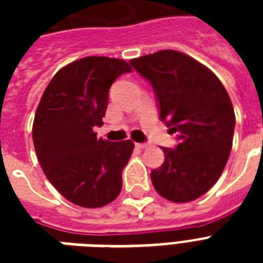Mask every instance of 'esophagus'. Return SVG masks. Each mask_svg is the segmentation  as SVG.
I'll return each mask as SVG.
<instances>
[{"label": "esophagus", "instance_id": "34e87169", "mask_svg": "<svg viewBox=\"0 0 263 263\" xmlns=\"http://www.w3.org/2000/svg\"><path fill=\"white\" fill-rule=\"evenodd\" d=\"M135 146L138 148H142V150H143V148H146V147H148L147 143H135Z\"/></svg>", "mask_w": 263, "mask_h": 263}]
</instances>
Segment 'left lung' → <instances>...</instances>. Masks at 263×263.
I'll return each instance as SVG.
<instances>
[{"label":"left lung","instance_id":"8db88e82","mask_svg":"<svg viewBox=\"0 0 263 263\" xmlns=\"http://www.w3.org/2000/svg\"><path fill=\"white\" fill-rule=\"evenodd\" d=\"M156 91L160 117L177 132L176 148L162 147L164 164L152 171L156 191L185 203L220 179L232 148L235 111L220 79L203 64L176 50L129 61Z\"/></svg>","mask_w":263,"mask_h":263}]
</instances>
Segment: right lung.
I'll return each mask as SVG.
<instances>
[{"label": "right lung", "mask_w": 263, "mask_h": 263, "mask_svg": "<svg viewBox=\"0 0 263 263\" xmlns=\"http://www.w3.org/2000/svg\"><path fill=\"white\" fill-rule=\"evenodd\" d=\"M120 59L91 55L61 68L47 84L35 113L32 140L47 180L72 203L106 206L123 187L134 142L97 138L111 83L131 72Z\"/></svg>", "instance_id": "obj_1"}]
</instances>
